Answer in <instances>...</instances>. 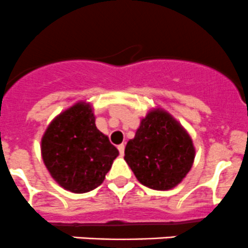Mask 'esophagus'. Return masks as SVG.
Segmentation results:
<instances>
[{
	"mask_svg": "<svg viewBox=\"0 0 248 248\" xmlns=\"http://www.w3.org/2000/svg\"><path fill=\"white\" fill-rule=\"evenodd\" d=\"M124 149H125L124 144L123 143L119 144V146H118V151H119V153H121V155H123V154H124Z\"/></svg>",
	"mask_w": 248,
	"mask_h": 248,
	"instance_id": "34e87169",
	"label": "esophagus"
}]
</instances>
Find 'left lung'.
<instances>
[{"mask_svg": "<svg viewBox=\"0 0 248 248\" xmlns=\"http://www.w3.org/2000/svg\"><path fill=\"white\" fill-rule=\"evenodd\" d=\"M195 148L192 137L170 113L154 108L141 119L125 147V161L141 185L169 190L192 169Z\"/></svg>", "mask_w": 248, "mask_h": 248, "instance_id": "1", "label": "left lung"}]
</instances>
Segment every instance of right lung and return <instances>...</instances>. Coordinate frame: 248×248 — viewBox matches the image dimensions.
<instances>
[{
	"label": "right lung",
	"instance_id": "add662e5",
	"mask_svg": "<svg viewBox=\"0 0 248 248\" xmlns=\"http://www.w3.org/2000/svg\"><path fill=\"white\" fill-rule=\"evenodd\" d=\"M41 153L46 170L59 186L82 194L104 182L119 152L95 125L92 105L79 101L48 125Z\"/></svg>",
	"mask_w": 248,
	"mask_h": 248
}]
</instances>
